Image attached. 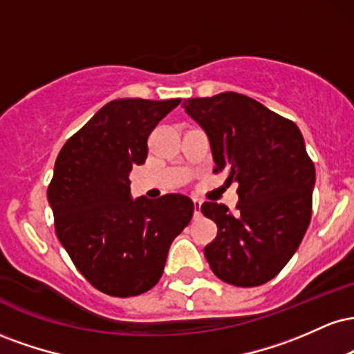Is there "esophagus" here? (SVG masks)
I'll return each mask as SVG.
<instances>
[{
  "instance_id": "1",
  "label": "esophagus",
  "mask_w": 354,
  "mask_h": 354,
  "mask_svg": "<svg viewBox=\"0 0 354 354\" xmlns=\"http://www.w3.org/2000/svg\"><path fill=\"white\" fill-rule=\"evenodd\" d=\"M193 208H194V214H196V216H200V213H201V201L200 200H193Z\"/></svg>"
}]
</instances>
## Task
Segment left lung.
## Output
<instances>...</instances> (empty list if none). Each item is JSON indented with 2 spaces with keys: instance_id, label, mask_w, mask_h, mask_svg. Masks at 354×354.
<instances>
[{
  "instance_id": "8db88e82",
  "label": "left lung",
  "mask_w": 354,
  "mask_h": 354,
  "mask_svg": "<svg viewBox=\"0 0 354 354\" xmlns=\"http://www.w3.org/2000/svg\"><path fill=\"white\" fill-rule=\"evenodd\" d=\"M185 111L209 138L214 173L238 183L236 213L206 201L218 234L205 248L213 273L233 286L273 279L296 253L311 221L315 165L293 121L253 98L226 91L185 100Z\"/></svg>"
}]
</instances>
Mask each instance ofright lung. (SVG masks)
<instances>
[{
    "label": "right lung",
    "instance_id": "obj_1",
    "mask_svg": "<svg viewBox=\"0 0 354 354\" xmlns=\"http://www.w3.org/2000/svg\"><path fill=\"white\" fill-rule=\"evenodd\" d=\"M180 98L109 101L56 158L48 186L56 236L96 290L128 298L160 281L173 239L193 218L185 194L131 198L129 173L148 156V136Z\"/></svg>",
    "mask_w": 354,
    "mask_h": 354
}]
</instances>
